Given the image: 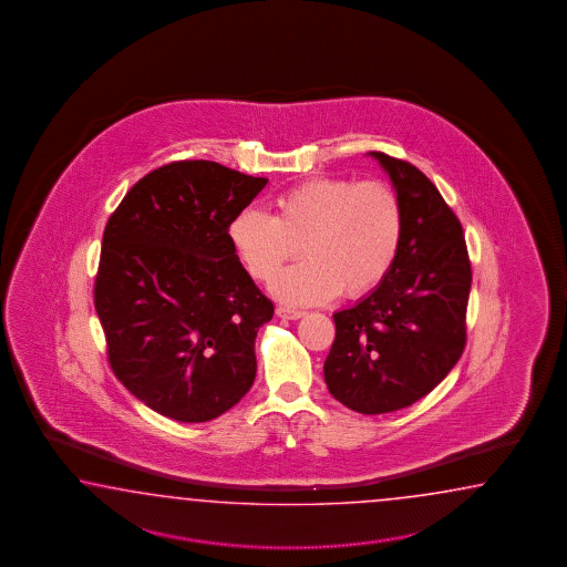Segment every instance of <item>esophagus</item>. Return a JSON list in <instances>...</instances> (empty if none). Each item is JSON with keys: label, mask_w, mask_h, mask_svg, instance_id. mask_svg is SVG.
<instances>
[{"label": "esophagus", "mask_w": 567, "mask_h": 567, "mask_svg": "<svg viewBox=\"0 0 567 567\" xmlns=\"http://www.w3.org/2000/svg\"><path fill=\"white\" fill-rule=\"evenodd\" d=\"M276 313H278L279 318H286V320H300V318L306 316L303 310H293V308H286V306L276 308Z\"/></svg>", "instance_id": "esophagus-1"}]
</instances>
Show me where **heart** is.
Instances as JSON below:
<instances>
[{"label":"heart","mask_w":567,"mask_h":567,"mask_svg":"<svg viewBox=\"0 0 567 567\" xmlns=\"http://www.w3.org/2000/svg\"><path fill=\"white\" fill-rule=\"evenodd\" d=\"M278 215L243 208L229 235L243 266L269 284L284 264L308 259L286 269L274 293L288 303H322L338 291L347 298L369 293L395 264L403 210L385 182L310 178L281 194Z\"/></svg>","instance_id":"b5f03b06"}]
</instances>
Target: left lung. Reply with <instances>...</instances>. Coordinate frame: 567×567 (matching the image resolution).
I'll use <instances>...</instances> for the list:
<instances>
[{
	"label": "left lung",
	"mask_w": 567,
	"mask_h": 567,
	"mask_svg": "<svg viewBox=\"0 0 567 567\" xmlns=\"http://www.w3.org/2000/svg\"><path fill=\"white\" fill-rule=\"evenodd\" d=\"M371 156L393 182L403 235L385 279L334 313L324 381L349 410L379 415L425 398L458 362L472 269L458 217L432 181L410 162Z\"/></svg>",
	"instance_id": "1"
}]
</instances>
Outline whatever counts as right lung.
I'll return each instance as SVG.
<instances>
[{
	"label": "right lung",
	"mask_w": 567,
	"mask_h": 567,
	"mask_svg": "<svg viewBox=\"0 0 567 567\" xmlns=\"http://www.w3.org/2000/svg\"><path fill=\"white\" fill-rule=\"evenodd\" d=\"M266 184L182 159L145 174L109 217L95 279L109 364L169 420H215L254 385L255 338L274 303L241 266L229 227Z\"/></svg>",
	"instance_id": "obj_1"
}]
</instances>
